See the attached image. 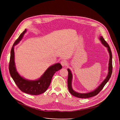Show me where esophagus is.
<instances>
[{"label":"esophagus","mask_w":120,"mask_h":120,"mask_svg":"<svg viewBox=\"0 0 120 120\" xmlns=\"http://www.w3.org/2000/svg\"><path fill=\"white\" fill-rule=\"evenodd\" d=\"M61 65L64 67V66H65L66 65H67V62L65 61V60H62L61 62Z\"/></svg>","instance_id":"34e87169"}]
</instances>
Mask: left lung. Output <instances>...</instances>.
Instances as JSON below:
<instances>
[{
  "mask_svg": "<svg viewBox=\"0 0 120 120\" xmlns=\"http://www.w3.org/2000/svg\"><path fill=\"white\" fill-rule=\"evenodd\" d=\"M99 39L101 41V44L103 45L105 47L107 48V49L108 50V52L109 54V64H108V74L105 77V78L104 79V80L102 81L101 84L99 85V86L96 88L94 90L92 91L85 93H80L78 92H77L75 91L72 87V80H73V74L70 70V69L68 68L67 71L68 72V80H67V83H68V90H69V92L71 93V94L75 96V97L80 98H90L96 95L98 93L102 90V89L104 88L105 85L106 84V83L108 82V81L109 80L112 74V54L111 52V50L110 49V47L109 45L106 43V42L104 38L102 36L99 37Z\"/></svg>",
  "mask_w": 120,
  "mask_h": 120,
  "instance_id": "obj_1",
  "label": "left lung"
}]
</instances>
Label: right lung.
I'll return each mask as SVG.
<instances>
[{"mask_svg": "<svg viewBox=\"0 0 120 120\" xmlns=\"http://www.w3.org/2000/svg\"><path fill=\"white\" fill-rule=\"evenodd\" d=\"M26 32V29L15 41L12 47L9 65V73L15 83L21 91L31 95H39L46 91L54 75L56 72L61 69L62 66L60 63H56L50 66L41 77L36 80H29L22 76L17 71L15 67L14 47L23 39Z\"/></svg>", "mask_w": 120, "mask_h": 120, "instance_id": "add662e5", "label": "right lung"}]
</instances>
